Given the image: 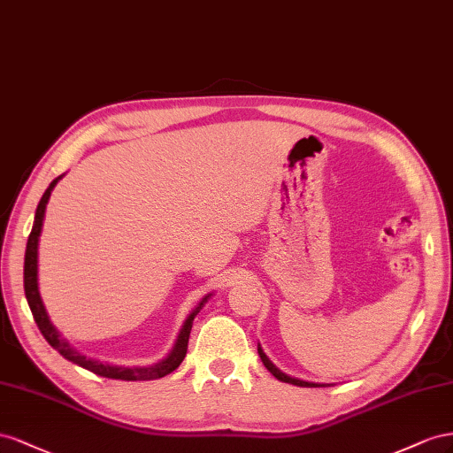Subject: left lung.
I'll use <instances>...</instances> for the list:
<instances>
[{"instance_id": "obj_1", "label": "left lung", "mask_w": 453, "mask_h": 453, "mask_svg": "<svg viewBox=\"0 0 453 453\" xmlns=\"http://www.w3.org/2000/svg\"><path fill=\"white\" fill-rule=\"evenodd\" d=\"M257 353H260V358H262V363H264V366L273 373V376L279 380V381H284V383H292V385H298V387H320L319 383H311V381H303V380H296V378H290V376H287V373H282L273 363H271V360L265 357V353L262 351V347L257 345Z\"/></svg>"}]
</instances>
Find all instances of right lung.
<instances>
[{
    "instance_id": "right-lung-1",
    "label": "right lung",
    "mask_w": 453,
    "mask_h": 453,
    "mask_svg": "<svg viewBox=\"0 0 453 453\" xmlns=\"http://www.w3.org/2000/svg\"><path fill=\"white\" fill-rule=\"evenodd\" d=\"M62 176H58L57 180L49 184V188L45 189L43 197L37 204L35 209V218H34V227H32V234L28 237V244H26V254H24V292H26V300H28V305L32 309V315L37 328L43 334V338L49 342V345L57 349V351L64 357L72 360L73 365L81 366L88 372L96 373V376L102 378H110V380H123V381H148V380H159L165 378L166 373L174 372L180 363H182L186 353H188V342H189V332L193 326V319L197 317V313L203 309V305L206 303V300L211 298L212 294L204 296L201 300V303L193 309L191 315L186 319L182 330L178 334V340L173 347V351L169 353V357L163 358L161 363H155L151 366H111V365H102L98 360L93 358H87L85 355L77 353L75 349L62 338L58 334V330L53 326V322L49 320V315L45 311V305L42 302V296H40V288H37V242H40V234H42V227H43V218H45V209H47V203L50 197V191L55 189L57 182Z\"/></svg>"
}]
</instances>
